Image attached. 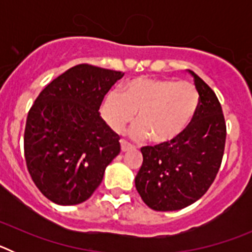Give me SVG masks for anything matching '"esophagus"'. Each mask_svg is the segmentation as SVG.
<instances>
[{"label":"esophagus","mask_w":252,"mask_h":252,"mask_svg":"<svg viewBox=\"0 0 252 252\" xmlns=\"http://www.w3.org/2000/svg\"><path fill=\"white\" fill-rule=\"evenodd\" d=\"M135 149V146L131 144V142L126 141V140H121V150L122 151H128V150H132Z\"/></svg>","instance_id":"1"}]
</instances>
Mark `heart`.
I'll use <instances>...</instances> for the list:
<instances>
[{"instance_id":"heart-1","label":"heart","mask_w":252,"mask_h":252,"mask_svg":"<svg viewBox=\"0 0 252 252\" xmlns=\"http://www.w3.org/2000/svg\"><path fill=\"white\" fill-rule=\"evenodd\" d=\"M199 92L190 82L136 78L120 92L112 91L102 102L101 113L107 125L120 133L133 121V136L164 144L177 139L187 128L199 107Z\"/></svg>"}]
</instances>
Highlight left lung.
<instances>
[{"label":"left lung","instance_id":"left-lung-1","mask_svg":"<svg viewBox=\"0 0 252 252\" xmlns=\"http://www.w3.org/2000/svg\"><path fill=\"white\" fill-rule=\"evenodd\" d=\"M199 92L194 119L177 139L141 148L135 186L154 211H178L198 201L216 179L226 144L222 107L211 87L189 70Z\"/></svg>","mask_w":252,"mask_h":252}]
</instances>
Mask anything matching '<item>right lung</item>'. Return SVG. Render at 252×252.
Here are the masks:
<instances>
[{"label": "right lung", "mask_w": 252, "mask_h": 252, "mask_svg": "<svg viewBox=\"0 0 252 252\" xmlns=\"http://www.w3.org/2000/svg\"><path fill=\"white\" fill-rule=\"evenodd\" d=\"M124 73L78 64L44 88L29 111L24 151L31 179L62 206L87 201L121 151L99 116L104 95Z\"/></svg>", "instance_id": "add662e5"}]
</instances>
